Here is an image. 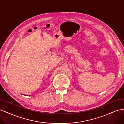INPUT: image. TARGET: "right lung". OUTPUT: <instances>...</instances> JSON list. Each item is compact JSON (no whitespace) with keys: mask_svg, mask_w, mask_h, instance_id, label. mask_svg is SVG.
Here are the masks:
<instances>
[{"mask_svg":"<svg viewBox=\"0 0 124 124\" xmlns=\"http://www.w3.org/2000/svg\"><path fill=\"white\" fill-rule=\"evenodd\" d=\"M27 96H28V95H27Z\"/></svg>","mask_w":124,"mask_h":124,"instance_id":"1","label":"right lung"}]
</instances>
